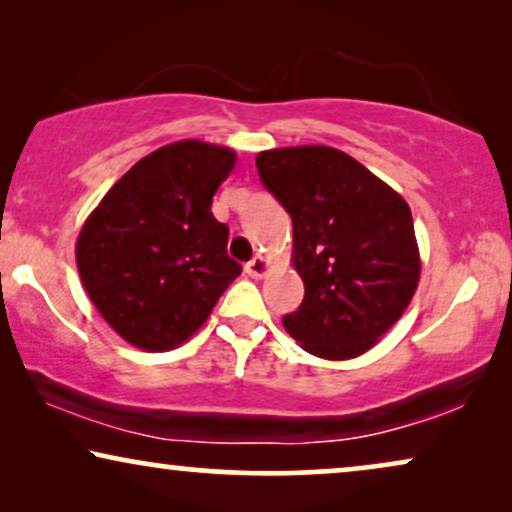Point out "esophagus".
<instances>
[{"instance_id":"34e87169","label":"esophagus","mask_w":512,"mask_h":512,"mask_svg":"<svg viewBox=\"0 0 512 512\" xmlns=\"http://www.w3.org/2000/svg\"><path fill=\"white\" fill-rule=\"evenodd\" d=\"M244 270H247L249 277L258 279V277H263L265 272H268V261H265L263 256H254L247 265H244Z\"/></svg>"}]
</instances>
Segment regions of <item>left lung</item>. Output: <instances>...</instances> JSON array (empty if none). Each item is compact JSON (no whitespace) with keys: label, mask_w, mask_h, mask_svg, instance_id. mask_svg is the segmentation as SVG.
Wrapping results in <instances>:
<instances>
[{"label":"left lung","mask_w":512,"mask_h":512,"mask_svg":"<svg viewBox=\"0 0 512 512\" xmlns=\"http://www.w3.org/2000/svg\"><path fill=\"white\" fill-rule=\"evenodd\" d=\"M258 177L293 221V265L305 298L282 324L319 359L368 352L410 305L419 249L408 202L331 146L256 156Z\"/></svg>","instance_id":"left-lung-1"}]
</instances>
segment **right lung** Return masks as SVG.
Returning <instances> with one entry per match:
<instances>
[{"instance_id": "add662e5", "label": "right lung", "mask_w": 512, "mask_h": 512, "mask_svg": "<svg viewBox=\"0 0 512 512\" xmlns=\"http://www.w3.org/2000/svg\"><path fill=\"white\" fill-rule=\"evenodd\" d=\"M235 151L184 139L132 165L76 240L81 282L104 321L146 352L179 347L242 272L212 198Z\"/></svg>"}]
</instances>
